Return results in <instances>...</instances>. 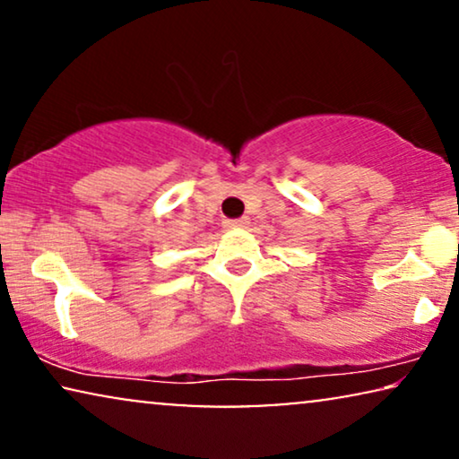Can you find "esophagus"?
I'll return each instance as SVG.
<instances>
[{"label": "esophagus", "instance_id": "obj_1", "mask_svg": "<svg viewBox=\"0 0 459 459\" xmlns=\"http://www.w3.org/2000/svg\"><path fill=\"white\" fill-rule=\"evenodd\" d=\"M247 225H248V219H247V217H240V219H228V221H225V228H228V230L247 228Z\"/></svg>", "mask_w": 459, "mask_h": 459}]
</instances>
